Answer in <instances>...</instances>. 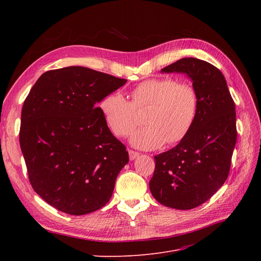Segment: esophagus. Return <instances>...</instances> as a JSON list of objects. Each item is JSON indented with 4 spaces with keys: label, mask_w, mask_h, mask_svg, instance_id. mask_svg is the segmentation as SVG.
<instances>
[{
    "label": "esophagus",
    "mask_w": 261,
    "mask_h": 261,
    "mask_svg": "<svg viewBox=\"0 0 261 261\" xmlns=\"http://www.w3.org/2000/svg\"><path fill=\"white\" fill-rule=\"evenodd\" d=\"M139 155H140V153H139V152L133 151V150H129V158H130V160H131V161L135 160V159L138 158Z\"/></svg>",
    "instance_id": "obj_1"
}]
</instances>
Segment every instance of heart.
Segmentation results:
<instances>
[{
  "label": "heart",
  "instance_id": "heart-1",
  "mask_svg": "<svg viewBox=\"0 0 261 261\" xmlns=\"http://www.w3.org/2000/svg\"><path fill=\"white\" fill-rule=\"evenodd\" d=\"M130 97L131 102L118 92L110 93L99 102V110L113 134L125 138L135 128V110L147 108L145 127L130 138L136 148L152 150L164 143H177L193 126L198 98L195 89L185 82L170 77L147 79L131 90Z\"/></svg>",
  "mask_w": 261,
  "mask_h": 261
}]
</instances>
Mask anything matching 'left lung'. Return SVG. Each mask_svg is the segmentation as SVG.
<instances>
[{"label":"left lung","mask_w":261,"mask_h":261,"mask_svg":"<svg viewBox=\"0 0 261 261\" xmlns=\"http://www.w3.org/2000/svg\"><path fill=\"white\" fill-rule=\"evenodd\" d=\"M161 72L186 74L198 108L185 138L154 156L149 188L164 206L187 211L211 199L227 179L237 141L235 103L221 71L206 61L182 58Z\"/></svg>","instance_id":"obj_1"}]
</instances>
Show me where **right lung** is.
I'll return each instance as SVG.
<instances>
[{"label": "right lung", "mask_w": 261, "mask_h": 261, "mask_svg": "<svg viewBox=\"0 0 261 261\" xmlns=\"http://www.w3.org/2000/svg\"><path fill=\"white\" fill-rule=\"evenodd\" d=\"M126 79L67 66L40 76L21 113L20 146L36 193L53 207L81 216L111 199L129 162L97 103Z\"/></svg>", "instance_id": "add662e5"}]
</instances>
